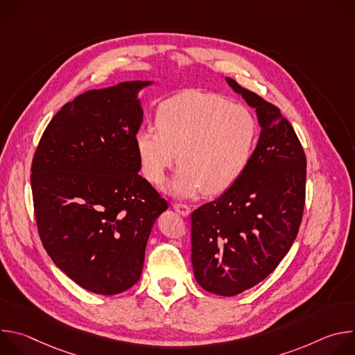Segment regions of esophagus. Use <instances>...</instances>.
Here are the masks:
<instances>
[{"label":"esophagus","instance_id":"34e87169","mask_svg":"<svg viewBox=\"0 0 355 355\" xmlns=\"http://www.w3.org/2000/svg\"><path fill=\"white\" fill-rule=\"evenodd\" d=\"M173 209L177 214H180L181 216H189L191 215V208L188 205H184V204H174Z\"/></svg>","mask_w":355,"mask_h":355}]
</instances>
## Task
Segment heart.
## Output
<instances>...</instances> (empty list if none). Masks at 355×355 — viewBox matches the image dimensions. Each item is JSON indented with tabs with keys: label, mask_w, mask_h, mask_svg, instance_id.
<instances>
[{
	"label": "heart",
	"mask_w": 355,
	"mask_h": 355,
	"mask_svg": "<svg viewBox=\"0 0 355 355\" xmlns=\"http://www.w3.org/2000/svg\"><path fill=\"white\" fill-rule=\"evenodd\" d=\"M157 129L143 126L136 133V148L143 174L159 184L177 163L181 167L164 185L177 198H192L200 191L218 195L244 173L257 140L252 112L214 92L187 91L159 108Z\"/></svg>",
	"instance_id": "obj_1"
}]
</instances>
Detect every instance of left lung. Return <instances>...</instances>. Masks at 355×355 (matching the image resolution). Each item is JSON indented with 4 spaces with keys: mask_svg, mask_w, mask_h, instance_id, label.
I'll use <instances>...</instances> for the list:
<instances>
[{
    "mask_svg": "<svg viewBox=\"0 0 355 355\" xmlns=\"http://www.w3.org/2000/svg\"><path fill=\"white\" fill-rule=\"evenodd\" d=\"M226 81L256 110L261 132L240 178L193 211L191 260L202 288L234 296L267 278L293 244L305 205L306 157L277 107Z\"/></svg>",
    "mask_w": 355,
    "mask_h": 355,
    "instance_id": "left-lung-1",
    "label": "left lung"
}]
</instances>
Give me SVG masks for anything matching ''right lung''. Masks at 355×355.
<instances>
[{
    "instance_id": "obj_1",
    "label": "right lung",
    "mask_w": 355,
    "mask_h": 355,
    "mask_svg": "<svg viewBox=\"0 0 355 355\" xmlns=\"http://www.w3.org/2000/svg\"><path fill=\"white\" fill-rule=\"evenodd\" d=\"M155 81L89 89L47 125L32 163L37 230L53 263L81 288L116 295L141 274L167 202L139 171V92Z\"/></svg>"
}]
</instances>
